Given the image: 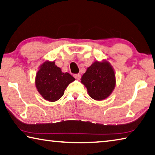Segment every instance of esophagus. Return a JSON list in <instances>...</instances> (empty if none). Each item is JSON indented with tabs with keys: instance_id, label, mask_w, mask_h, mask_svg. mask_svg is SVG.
Wrapping results in <instances>:
<instances>
[{
	"instance_id": "esophagus-1",
	"label": "esophagus",
	"mask_w": 155,
	"mask_h": 155,
	"mask_svg": "<svg viewBox=\"0 0 155 155\" xmlns=\"http://www.w3.org/2000/svg\"><path fill=\"white\" fill-rule=\"evenodd\" d=\"M74 77L76 79L79 80L81 78V75L79 74H74Z\"/></svg>"
}]
</instances>
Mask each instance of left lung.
I'll return each instance as SVG.
<instances>
[{
	"label": "left lung",
	"instance_id": "left-lung-1",
	"mask_svg": "<svg viewBox=\"0 0 155 155\" xmlns=\"http://www.w3.org/2000/svg\"><path fill=\"white\" fill-rule=\"evenodd\" d=\"M81 80L90 97L96 101L109 97L116 85L114 70L106 60L94 61L87 68Z\"/></svg>",
	"mask_w": 155,
	"mask_h": 155
}]
</instances>
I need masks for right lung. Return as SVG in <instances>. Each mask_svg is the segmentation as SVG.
I'll return each mask as SVG.
<instances>
[{
	"mask_svg": "<svg viewBox=\"0 0 155 155\" xmlns=\"http://www.w3.org/2000/svg\"><path fill=\"white\" fill-rule=\"evenodd\" d=\"M36 74V87L44 99L54 102L62 97L68 85L75 80L68 72L63 73L54 61H46Z\"/></svg>",
	"mask_w": 155,
	"mask_h": 155,
	"instance_id": "obj_1",
	"label": "right lung"
}]
</instances>
